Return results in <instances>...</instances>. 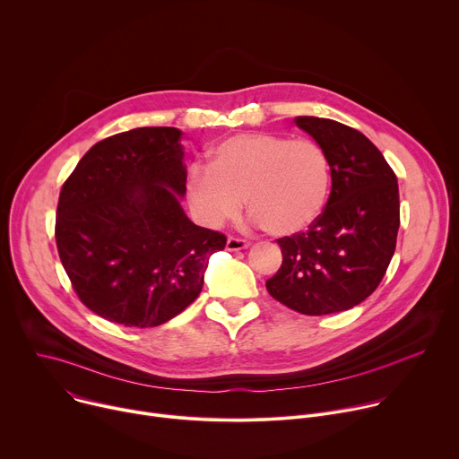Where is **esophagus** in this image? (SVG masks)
I'll return each instance as SVG.
<instances>
[{"mask_svg":"<svg viewBox=\"0 0 459 459\" xmlns=\"http://www.w3.org/2000/svg\"><path fill=\"white\" fill-rule=\"evenodd\" d=\"M248 247H250V241H247V239L234 238V236H230L227 239V250H243V248H248Z\"/></svg>","mask_w":459,"mask_h":459,"instance_id":"34e87169","label":"esophagus"}]
</instances>
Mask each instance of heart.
Returning <instances> with one entry per match:
<instances>
[{"label": "heart", "mask_w": 459, "mask_h": 459, "mask_svg": "<svg viewBox=\"0 0 459 459\" xmlns=\"http://www.w3.org/2000/svg\"><path fill=\"white\" fill-rule=\"evenodd\" d=\"M331 192V161L312 140L273 133L236 134L211 151L209 167L186 176L190 207L204 225L234 218L241 198L252 220L273 236L301 232L321 214Z\"/></svg>", "instance_id": "1"}]
</instances>
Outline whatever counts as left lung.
I'll return each mask as SVG.
<instances>
[{"mask_svg":"<svg viewBox=\"0 0 459 459\" xmlns=\"http://www.w3.org/2000/svg\"><path fill=\"white\" fill-rule=\"evenodd\" d=\"M294 123L329 156L333 188L308 230L278 239L283 264L265 285L274 299L307 316L349 310L377 289L394 255L398 178L359 130L314 116Z\"/></svg>","mask_w":459,"mask_h":459,"instance_id":"8db88e82","label":"left lung"}]
</instances>
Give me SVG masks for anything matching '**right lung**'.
<instances>
[{
	"instance_id": "obj_1",
	"label": "right lung",
	"mask_w": 459,
	"mask_h": 459,
	"mask_svg": "<svg viewBox=\"0 0 459 459\" xmlns=\"http://www.w3.org/2000/svg\"><path fill=\"white\" fill-rule=\"evenodd\" d=\"M181 130L142 126L98 142L63 183L56 245L78 298L125 326H158L204 289L221 232L194 225Z\"/></svg>"
}]
</instances>
